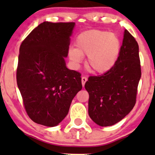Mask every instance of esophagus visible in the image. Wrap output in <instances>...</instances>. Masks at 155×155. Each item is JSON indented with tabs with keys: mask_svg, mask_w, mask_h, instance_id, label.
I'll return each mask as SVG.
<instances>
[{
	"mask_svg": "<svg viewBox=\"0 0 155 155\" xmlns=\"http://www.w3.org/2000/svg\"><path fill=\"white\" fill-rule=\"evenodd\" d=\"M87 81V79L85 76H83V77H81V83H82V86L84 87V84L85 83H86V81Z\"/></svg>",
	"mask_w": 155,
	"mask_h": 155,
	"instance_id": "obj_1",
	"label": "esophagus"
}]
</instances>
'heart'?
<instances>
[{
	"label": "heart",
	"mask_w": 155,
	"mask_h": 155,
	"mask_svg": "<svg viewBox=\"0 0 155 155\" xmlns=\"http://www.w3.org/2000/svg\"><path fill=\"white\" fill-rule=\"evenodd\" d=\"M76 49L68 51L69 58L79 64L81 56H87V67L96 74L110 71L118 60L120 40L115 34L100 30L82 32L76 37Z\"/></svg>",
	"instance_id": "obj_1"
}]
</instances>
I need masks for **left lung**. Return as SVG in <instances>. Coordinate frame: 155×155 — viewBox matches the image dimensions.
Wrapping results in <instances>:
<instances>
[{
	"instance_id": "left-lung-1",
	"label": "left lung",
	"mask_w": 155,
	"mask_h": 155,
	"mask_svg": "<svg viewBox=\"0 0 155 155\" xmlns=\"http://www.w3.org/2000/svg\"><path fill=\"white\" fill-rule=\"evenodd\" d=\"M138 44L127 30L117 63L110 71L91 76L85 83L89 93L88 113L102 127L122 120L134 107L141 76Z\"/></svg>"
}]
</instances>
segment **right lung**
<instances>
[{
  "mask_svg": "<svg viewBox=\"0 0 155 155\" xmlns=\"http://www.w3.org/2000/svg\"><path fill=\"white\" fill-rule=\"evenodd\" d=\"M74 25L44 22L19 47L17 86L28 117L37 124L54 127L62 122L82 88L81 74L67 68L64 60Z\"/></svg>",
  "mask_w": 155,
  "mask_h": 155,
  "instance_id": "1",
  "label": "right lung"
}]
</instances>
